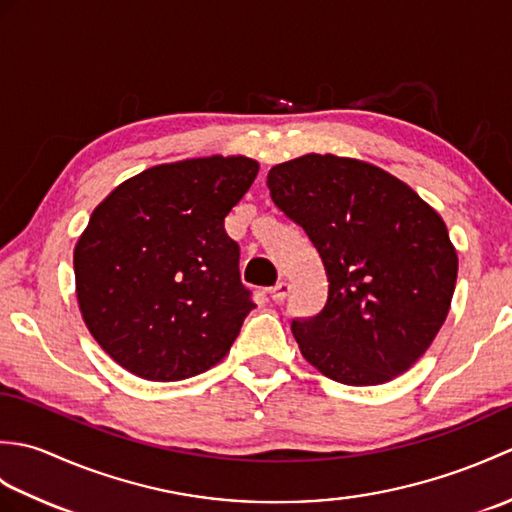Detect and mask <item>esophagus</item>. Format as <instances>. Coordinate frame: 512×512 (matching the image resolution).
Listing matches in <instances>:
<instances>
[{
	"instance_id": "esophagus-1",
	"label": "esophagus",
	"mask_w": 512,
	"mask_h": 512,
	"mask_svg": "<svg viewBox=\"0 0 512 512\" xmlns=\"http://www.w3.org/2000/svg\"><path fill=\"white\" fill-rule=\"evenodd\" d=\"M288 295H290V284H288V281H277V284L270 288V299H273L275 303H281Z\"/></svg>"
}]
</instances>
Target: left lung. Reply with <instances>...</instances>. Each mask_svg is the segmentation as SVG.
Wrapping results in <instances>:
<instances>
[{"instance_id": "left-lung-1", "label": "left lung", "mask_w": 512, "mask_h": 512, "mask_svg": "<svg viewBox=\"0 0 512 512\" xmlns=\"http://www.w3.org/2000/svg\"><path fill=\"white\" fill-rule=\"evenodd\" d=\"M270 198L308 233L325 308L292 321L303 358L343 385H383L429 350L451 308L458 253L447 224L372 162L306 154L268 171Z\"/></svg>"}]
</instances>
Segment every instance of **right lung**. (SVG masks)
I'll use <instances>...</instances> for the list:
<instances>
[{
    "label": "right lung",
    "mask_w": 512,
    "mask_h": 512,
    "mask_svg": "<svg viewBox=\"0 0 512 512\" xmlns=\"http://www.w3.org/2000/svg\"><path fill=\"white\" fill-rule=\"evenodd\" d=\"M259 162L206 156L149 167L96 206L74 246L76 301L94 341L138 378L217 365L253 310L224 217Z\"/></svg>",
    "instance_id": "add662e5"
}]
</instances>
